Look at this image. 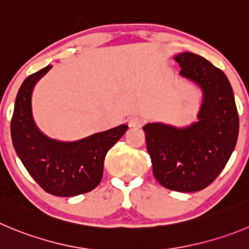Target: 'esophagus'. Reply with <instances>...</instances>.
<instances>
[{
    "mask_svg": "<svg viewBox=\"0 0 249 249\" xmlns=\"http://www.w3.org/2000/svg\"><path fill=\"white\" fill-rule=\"evenodd\" d=\"M143 118L141 117V115H139V114H135V115H131V117L129 118V126L131 127H141L143 124Z\"/></svg>",
    "mask_w": 249,
    "mask_h": 249,
    "instance_id": "1",
    "label": "esophagus"
}]
</instances>
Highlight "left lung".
Instances as JSON below:
<instances>
[{
	"label": "left lung",
	"mask_w": 249,
	"mask_h": 249,
	"mask_svg": "<svg viewBox=\"0 0 249 249\" xmlns=\"http://www.w3.org/2000/svg\"><path fill=\"white\" fill-rule=\"evenodd\" d=\"M180 76L203 90L198 122L178 129L162 123L143 126L153 176L161 185L183 193L198 192L217 178L238 138V113L226 75L193 53L174 56Z\"/></svg>",
	"instance_id": "8db88e82"
}]
</instances>
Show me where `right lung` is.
I'll use <instances>...</instances> for the list:
<instances>
[{
    "instance_id": "right-lung-1",
    "label": "right lung",
    "mask_w": 249,
    "mask_h": 249,
    "mask_svg": "<svg viewBox=\"0 0 249 249\" xmlns=\"http://www.w3.org/2000/svg\"><path fill=\"white\" fill-rule=\"evenodd\" d=\"M50 69L49 65L28 76L20 86L11 120V136L22 163L45 192L56 196H75L90 192L101 183L107 152L124 135L127 125L73 142L44 135L33 119L32 92Z\"/></svg>"
}]
</instances>
